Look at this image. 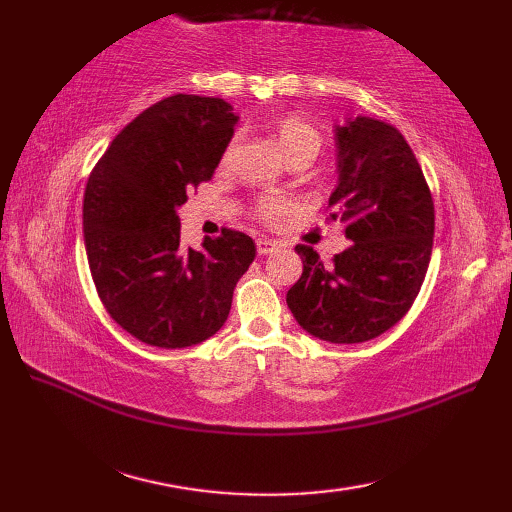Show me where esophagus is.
<instances>
[{"label":"esophagus","instance_id":"34e87169","mask_svg":"<svg viewBox=\"0 0 512 512\" xmlns=\"http://www.w3.org/2000/svg\"><path fill=\"white\" fill-rule=\"evenodd\" d=\"M277 248H279V242H275V239H268V237L257 239V253L259 255H270V253H275Z\"/></svg>","mask_w":512,"mask_h":512}]
</instances>
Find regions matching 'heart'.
I'll return each instance as SVG.
<instances>
[{
  "mask_svg": "<svg viewBox=\"0 0 512 512\" xmlns=\"http://www.w3.org/2000/svg\"><path fill=\"white\" fill-rule=\"evenodd\" d=\"M273 134L279 149L286 154V158L303 154V151H312V154H317L321 147V136L317 129L295 114L275 118ZM288 206L290 204L284 198H277V195H264V198H259L255 204V215L264 222H277L279 217L286 215Z\"/></svg>",
  "mask_w": 512,
  "mask_h": 512,
  "instance_id": "b5f03b06",
  "label": "heart"
}]
</instances>
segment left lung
<instances>
[{
	"label": "left lung",
	"instance_id": "left-lung-1",
	"mask_svg": "<svg viewBox=\"0 0 512 512\" xmlns=\"http://www.w3.org/2000/svg\"><path fill=\"white\" fill-rule=\"evenodd\" d=\"M339 184L330 220L350 239L325 266L295 246L303 273L286 301L303 330L328 343H365L405 317L427 275L436 211L429 184L394 125L369 116L336 127Z\"/></svg>",
	"mask_w": 512,
	"mask_h": 512
}]
</instances>
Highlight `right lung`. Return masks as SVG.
Wrapping results in <instances>:
<instances>
[{
    "instance_id": "right-lung-1",
    "label": "right lung",
    "mask_w": 512,
    "mask_h": 512,
    "mask_svg": "<svg viewBox=\"0 0 512 512\" xmlns=\"http://www.w3.org/2000/svg\"><path fill=\"white\" fill-rule=\"evenodd\" d=\"M237 116L222 99L176 94L138 114L90 173L83 237L96 292L138 341L176 350L222 328L255 259L246 233L222 228L180 246L178 206L213 178Z\"/></svg>"
}]
</instances>
